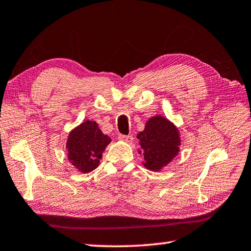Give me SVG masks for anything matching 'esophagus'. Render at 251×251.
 I'll return each instance as SVG.
<instances>
[{
	"mask_svg": "<svg viewBox=\"0 0 251 251\" xmlns=\"http://www.w3.org/2000/svg\"><path fill=\"white\" fill-rule=\"evenodd\" d=\"M119 139H120L121 141H124V142H127V143H130V142L132 141V139H134V138H132V136H130V135H128V136L120 135V136H119Z\"/></svg>",
	"mask_w": 251,
	"mask_h": 251,
	"instance_id": "34e87169",
	"label": "esophagus"
}]
</instances>
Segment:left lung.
<instances>
[{"label": "left lung", "instance_id": "left-lung-1", "mask_svg": "<svg viewBox=\"0 0 251 251\" xmlns=\"http://www.w3.org/2000/svg\"><path fill=\"white\" fill-rule=\"evenodd\" d=\"M140 140L139 154L143 166L152 172H159L178 155L180 151V132L178 127L166 117L155 115L149 119L145 129L137 136Z\"/></svg>", "mask_w": 251, "mask_h": 251}]
</instances>
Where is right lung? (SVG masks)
Instances as JSON below:
<instances>
[{"label":"right lung","instance_id":"1","mask_svg":"<svg viewBox=\"0 0 251 251\" xmlns=\"http://www.w3.org/2000/svg\"><path fill=\"white\" fill-rule=\"evenodd\" d=\"M110 142L111 138L100 130L97 123L85 121L68 136V159L78 172H93L99 166L102 153Z\"/></svg>","mask_w":251,"mask_h":251}]
</instances>
